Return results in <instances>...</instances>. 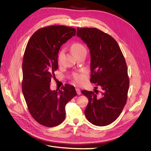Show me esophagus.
I'll use <instances>...</instances> for the list:
<instances>
[{
	"instance_id": "34e87169",
	"label": "esophagus",
	"mask_w": 151,
	"mask_h": 151,
	"mask_svg": "<svg viewBox=\"0 0 151 151\" xmlns=\"http://www.w3.org/2000/svg\"><path fill=\"white\" fill-rule=\"evenodd\" d=\"M76 93H77L78 95H80L81 93V90L79 88H76Z\"/></svg>"
}]
</instances>
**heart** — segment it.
<instances>
[{
    "instance_id": "1",
    "label": "heart",
    "mask_w": 151,
    "mask_h": 151,
    "mask_svg": "<svg viewBox=\"0 0 151 151\" xmlns=\"http://www.w3.org/2000/svg\"><path fill=\"white\" fill-rule=\"evenodd\" d=\"M71 51H72L73 54L76 55L78 54L81 53L83 52H86V47L81 43H73L72 45H71ZM64 53V50H61L59 52V55H58V59L59 60H60L62 57V55ZM74 79L78 83H82L86 79V76L82 74V75H78V74H75L74 75Z\"/></svg>"
}]
</instances>
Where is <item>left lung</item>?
<instances>
[{"instance_id":"left-lung-1","label":"left lung","mask_w":151,"mask_h":151,"mask_svg":"<svg viewBox=\"0 0 151 151\" xmlns=\"http://www.w3.org/2000/svg\"><path fill=\"white\" fill-rule=\"evenodd\" d=\"M76 35L90 51V81L102 89L100 97L95 91H81L89 100L84 114L91 124L106 126L119 116L127 99L129 79L125 58L115 40L97 28L78 27Z\"/></svg>"}]
</instances>
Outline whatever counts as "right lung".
Returning a JSON list of instances; mask_svg holds the SVG:
<instances>
[{
  "mask_svg": "<svg viewBox=\"0 0 151 151\" xmlns=\"http://www.w3.org/2000/svg\"><path fill=\"white\" fill-rule=\"evenodd\" d=\"M76 35L74 28L51 26L40 29L29 40L22 60V88L29 111L40 124L52 127L65 118V105L76 96L75 87L66 84L52 91L50 83L58 69L61 46Z\"/></svg>",
  "mask_w": 151,
  "mask_h": 151,
  "instance_id": "right-lung-1",
  "label": "right lung"
}]
</instances>
